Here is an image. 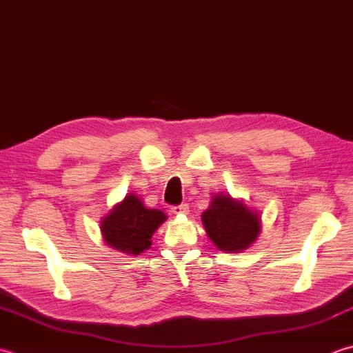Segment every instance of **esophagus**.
<instances>
[{
    "instance_id": "34e87169",
    "label": "esophagus",
    "mask_w": 353,
    "mask_h": 353,
    "mask_svg": "<svg viewBox=\"0 0 353 353\" xmlns=\"http://www.w3.org/2000/svg\"><path fill=\"white\" fill-rule=\"evenodd\" d=\"M174 214H177V216H186V214L190 212V205L188 203H182V205H177V206H172L171 210Z\"/></svg>"
}]
</instances>
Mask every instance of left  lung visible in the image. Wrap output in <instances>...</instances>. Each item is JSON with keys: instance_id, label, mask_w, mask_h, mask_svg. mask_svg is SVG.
Listing matches in <instances>:
<instances>
[{"instance_id": "1", "label": "left lung", "mask_w": 353, "mask_h": 353, "mask_svg": "<svg viewBox=\"0 0 353 353\" xmlns=\"http://www.w3.org/2000/svg\"><path fill=\"white\" fill-rule=\"evenodd\" d=\"M202 223L211 241L220 251L241 252L250 248L261 231V219L243 200L230 194L211 197L210 208L202 214Z\"/></svg>"}]
</instances>
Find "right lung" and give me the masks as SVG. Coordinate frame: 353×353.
I'll return each mask as SVG.
<instances>
[{
	"label": "right lung",
	"instance_id": "right-lung-1",
	"mask_svg": "<svg viewBox=\"0 0 353 353\" xmlns=\"http://www.w3.org/2000/svg\"><path fill=\"white\" fill-rule=\"evenodd\" d=\"M165 220L163 211L147 208L130 192L101 220L103 243L127 255H139L151 246V237Z\"/></svg>",
	"mask_w": 353,
	"mask_h": 353
}]
</instances>
